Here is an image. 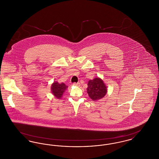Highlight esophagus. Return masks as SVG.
I'll return each instance as SVG.
<instances>
[{
  "label": "esophagus",
  "instance_id": "34e87169",
  "mask_svg": "<svg viewBox=\"0 0 159 159\" xmlns=\"http://www.w3.org/2000/svg\"><path fill=\"white\" fill-rule=\"evenodd\" d=\"M73 84H74L75 86H80V83H73Z\"/></svg>",
  "mask_w": 159,
  "mask_h": 159
}]
</instances>
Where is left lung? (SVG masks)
<instances>
[{"mask_svg":"<svg viewBox=\"0 0 159 159\" xmlns=\"http://www.w3.org/2000/svg\"><path fill=\"white\" fill-rule=\"evenodd\" d=\"M107 88L103 81L98 77L89 80L88 83L87 92L93 101L103 98L107 93Z\"/></svg>","mask_w":159,"mask_h":159,"instance_id":"1","label":"left lung"}]
</instances>
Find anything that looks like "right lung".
I'll return each instance as SVG.
<instances>
[{"instance_id":"right-lung-1","label":"right lung","mask_w":159,"mask_h":159,"mask_svg":"<svg viewBox=\"0 0 159 159\" xmlns=\"http://www.w3.org/2000/svg\"><path fill=\"white\" fill-rule=\"evenodd\" d=\"M67 88L68 86L66 85V84L64 83H62L60 84L58 82H54L51 86L52 93L57 98H61L62 95H63V93Z\"/></svg>"}]
</instances>
